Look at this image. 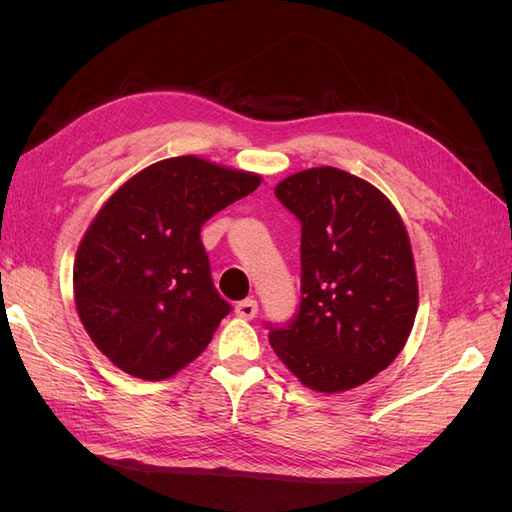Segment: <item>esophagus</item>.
Listing matches in <instances>:
<instances>
[{
    "instance_id": "obj_1",
    "label": "esophagus",
    "mask_w": 512,
    "mask_h": 512,
    "mask_svg": "<svg viewBox=\"0 0 512 512\" xmlns=\"http://www.w3.org/2000/svg\"><path fill=\"white\" fill-rule=\"evenodd\" d=\"M235 314L243 320H252L258 314V303L254 299H245L235 305Z\"/></svg>"
}]
</instances>
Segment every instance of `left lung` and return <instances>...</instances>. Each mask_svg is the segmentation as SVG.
<instances>
[{"mask_svg":"<svg viewBox=\"0 0 512 512\" xmlns=\"http://www.w3.org/2000/svg\"><path fill=\"white\" fill-rule=\"evenodd\" d=\"M301 220V307L269 342L307 389L342 393L389 367L418 309L404 220L376 185L333 166L275 185Z\"/></svg>","mask_w":512,"mask_h":512,"instance_id":"obj_1","label":"left lung"}]
</instances>
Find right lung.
<instances>
[{"label":"right lung","instance_id":"right-lung-1","mask_svg":"<svg viewBox=\"0 0 512 512\" xmlns=\"http://www.w3.org/2000/svg\"><path fill=\"white\" fill-rule=\"evenodd\" d=\"M262 177L198 156L153 162L108 196L79 243L76 312L126 374L166 380L200 356L230 305L215 290L200 226Z\"/></svg>","mask_w":512,"mask_h":512}]
</instances>
